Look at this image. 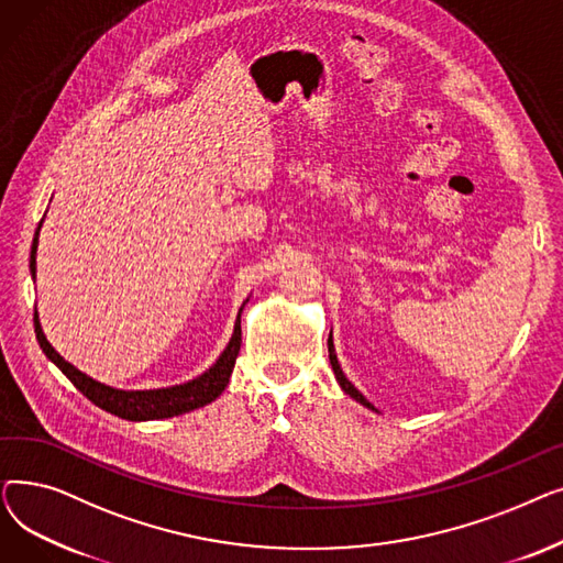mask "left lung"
Here are the masks:
<instances>
[{
	"label": "left lung",
	"mask_w": 563,
	"mask_h": 563,
	"mask_svg": "<svg viewBox=\"0 0 563 563\" xmlns=\"http://www.w3.org/2000/svg\"><path fill=\"white\" fill-rule=\"evenodd\" d=\"M329 358H331V365H333V372H335V378H338V383H340V388L349 395V397H353L356 401H361L363 406H367V408H372L374 410V406L351 386V380L342 374V369H340V363H338V356H335V346H333V342H331V338H329Z\"/></svg>",
	"instance_id": "left-lung-1"
}]
</instances>
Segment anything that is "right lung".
I'll return each instance as SVG.
<instances>
[{"instance_id":"obj_1","label":"right lung","mask_w":563,"mask_h":563,"mask_svg":"<svg viewBox=\"0 0 563 563\" xmlns=\"http://www.w3.org/2000/svg\"><path fill=\"white\" fill-rule=\"evenodd\" d=\"M41 225H43V219L36 228L34 244H32V257H29L32 278L36 276V251H38ZM246 301H244V306H246ZM244 306L240 308V314H236L234 331H232L228 346L223 349L219 361L210 369L196 376L194 380L180 383V386L157 388V390H118V388L104 386V383L86 376L75 365L64 361V356H58L41 329L38 312H34V329H36V340H38L45 356L70 378L73 386L86 399H91L102 410L111 412V416H118V418L130 420V422H147V420H164V418L183 416V412L196 410L205 404H212L225 390L230 374L234 369V361H236V356H240V346H242V310H244Z\"/></svg>"}]
</instances>
